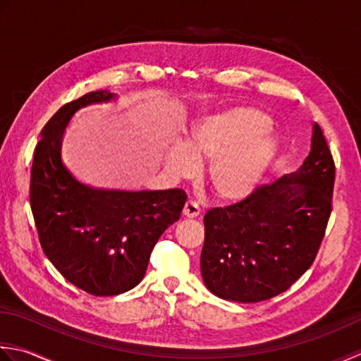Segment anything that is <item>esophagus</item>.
Masks as SVG:
<instances>
[{"label": "esophagus", "instance_id": "esophagus-1", "mask_svg": "<svg viewBox=\"0 0 361 361\" xmlns=\"http://www.w3.org/2000/svg\"><path fill=\"white\" fill-rule=\"evenodd\" d=\"M182 213H183V216H187V218H196V216H200L201 207H200V205H197L196 201L188 200L185 202V205H183Z\"/></svg>", "mask_w": 361, "mask_h": 361}]
</instances>
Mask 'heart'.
<instances>
[{
  "instance_id": "heart-1",
  "label": "heart",
  "mask_w": 361,
  "mask_h": 361,
  "mask_svg": "<svg viewBox=\"0 0 361 361\" xmlns=\"http://www.w3.org/2000/svg\"><path fill=\"white\" fill-rule=\"evenodd\" d=\"M273 116L262 107L237 106L197 121L187 143H174L166 152V168L188 178L197 161H209L207 183L221 202H238L254 193L277 154L271 134Z\"/></svg>"
}]
</instances>
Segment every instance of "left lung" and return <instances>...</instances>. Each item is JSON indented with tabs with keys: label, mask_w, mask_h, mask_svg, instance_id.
I'll list each match as a JSON object with an SVG mask.
<instances>
[{
	"label": "left lung",
	"mask_w": 361,
	"mask_h": 361,
	"mask_svg": "<svg viewBox=\"0 0 361 361\" xmlns=\"http://www.w3.org/2000/svg\"><path fill=\"white\" fill-rule=\"evenodd\" d=\"M334 185V156L316 123L312 151L298 171L205 213V286L235 302H260L288 290L318 255L332 213Z\"/></svg>",
	"instance_id": "left-lung-1"
}]
</instances>
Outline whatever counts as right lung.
Here are the masks:
<instances>
[{
  "label": "right lung",
  "instance_id": "add662e5",
  "mask_svg": "<svg viewBox=\"0 0 361 361\" xmlns=\"http://www.w3.org/2000/svg\"><path fill=\"white\" fill-rule=\"evenodd\" d=\"M88 92L51 116L32 156L29 204L43 252L70 283L93 296L134 288L161 233L176 223L185 191H123L79 180L62 159L63 129L79 107L110 101Z\"/></svg>",
  "mask_w": 361,
  "mask_h": 361
}]
</instances>
